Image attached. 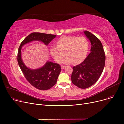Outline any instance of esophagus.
<instances>
[{"label":"esophagus","mask_w":124,"mask_h":124,"mask_svg":"<svg viewBox=\"0 0 124 124\" xmlns=\"http://www.w3.org/2000/svg\"><path fill=\"white\" fill-rule=\"evenodd\" d=\"M65 67H66L65 66H63V65H62V66H61V68H62V69H64V68H65Z\"/></svg>","instance_id":"34e87169"}]
</instances>
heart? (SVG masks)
<instances>
[{"label":"heart","instance_id":"obj_1","mask_svg":"<svg viewBox=\"0 0 124 124\" xmlns=\"http://www.w3.org/2000/svg\"><path fill=\"white\" fill-rule=\"evenodd\" d=\"M88 50V42L85 37L64 36L57 41L56 47L51 48L50 53L58 63L62 60L65 53L64 63L79 64L85 59Z\"/></svg>","mask_w":124,"mask_h":124}]
</instances>
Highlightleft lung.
Returning <instances> with one entry per match:
<instances>
[{
  "label": "left lung",
  "instance_id": "obj_1",
  "mask_svg": "<svg viewBox=\"0 0 124 124\" xmlns=\"http://www.w3.org/2000/svg\"><path fill=\"white\" fill-rule=\"evenodd\" d=\"M84 34L92 45L90 53L81 63L73 67L71 75L72 83L82 89L89 87L98 80L106 61L105 51L99 39L88 31H85Z\"/></svg>",
  "mask_w": 124,
  "mask_h": 124
}]
</instances>
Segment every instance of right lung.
I'll return each mask as SVG.
<instances>
[{
  "label": "right lung",
  "mask_w": 124,
  "mask_h": 124,
  "mask_svg": "<svg viewBox=\"0 0 124 124\" xmlns=\"http://www.w3.org/2000/svg\"><path fill=\"white\" fill-rule=\"evenodd\" d=\"M56 37V35L41 32H32L26 37L19 46L17 61L24 77L31 85L40 90H47L56 84L61 68L59 64L47 61L44 65L38 69H31L25 65L22 60L21 50L25 44L33 41H38L48 45Z\"/></svg>",
  "instance_id": "1"
}]
</instances>
